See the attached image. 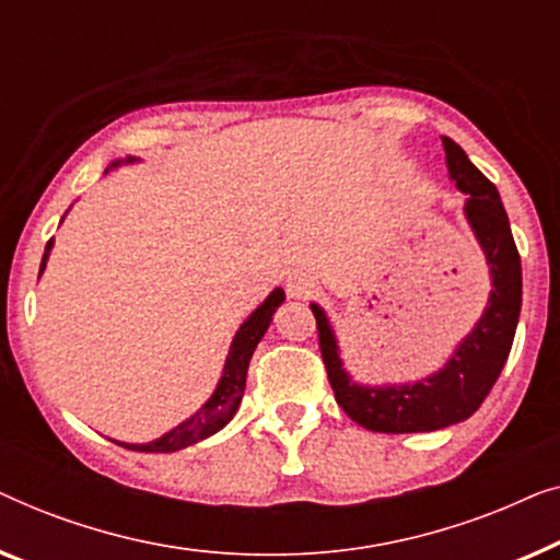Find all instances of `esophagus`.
Instances as JSON below:
<instances>
[{
	"mask_svg": "<svg viewBox=\"0 0 560 560\" xmlns=\"http://www.w3.org/2000/svg\"><path fill=\"white\" fill-rule=\"evenodd\" d=\"M287 289H289V294H291V296H296V299H306V296L312 294L314 283H312V279H306L304 273H291L289 281H287Z\"/></svg>",
	"mask_w": 560,
	"mask_h": 560,
	"instance_id": "1",
	"label": "esophagus"
}]
</instances>
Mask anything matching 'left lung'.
I'll list each match as a JSON object with an SVG mask.
<instances>
[{"instance_id": "left-lung-1", "label": "left lung", "mask_w": 560, "mask_h": 560, "mask_svg": "<svg viewBox=\"0 0 560 560\" xmlns=\"http://www.w3.org/2000/svg\"><path fill=\"white\" fill-rule=\"evenodd\" d=\"M441 139L446 149L448 175L462 192L469 195L464 210H467L492 273L490 306L452 360L446 362V368L427 381L396 385V388H362V385L350 383L340 355H337L335 335L327 325L325 312L312 304L322 362L327 368L335 400L352 421L368 431H381V434L436 431L469 419L482 406L487 393L492 390L494 381L505 368L510 348H513L520 302H523L520 254L498 187L469 162V156L456 141L448 137Z\"/></svg>"}]
</instances>
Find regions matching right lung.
I'll return each mask as SVG.
<instances>
[{"label":"right lung","instance_id":"add662e5","mask_svg":"<svg viewBox=\"0 0 560 560\" xmlns=\"http://www.w3.org/2000/svg\"><path fill=\"white\" fill-rule=\"evenodd\" d=\"M50 246L52 243H47L45 246L40 273L45 269V258H47V250H50ZM281 302H283V291L281 289L271 291L269 299H266V302L258 306V310L250 314L246 322H243L241 329L233 337L231 352H228V360H225L223 377H220L215 393H212V398L200 408L198 413L192 416V419L179 423V427L172 429L170 434H164L162 439L149 441V444H119V446L131 448V452H179V448L198 444V441L208 439L215 434V431L223 429L225 423L233 419L235 408H238L241 398H243V390H246V373H248L250 355H254L256 345L261 342L264 332L269 329L271 314Z\"/></svg>","mask_w":560,"mask_h":560}]
</instances>
